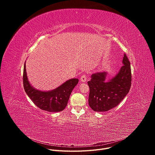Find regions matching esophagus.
I'll use <instances>...</instances> for the list:
<instances>
[{
    "instance_id": "1",
    "label": "esophagus",
    "mask_w": 155,
    "mask_h": 155,
    "mask_svg": "<svg viewBox=\"0 0 155 155\" xmlns=\"http://www.w3.org/2000/svg\"><path fill=\"white\" fill-rule=\"evenodd\" d=\"M80 80L81 82H85L86 81V75L85 74H83L81 76V78H80Z\"/></svg>"
}]
</instances>
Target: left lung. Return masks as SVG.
Returning <instances> with one entry per match:
<instances>
[{
  "mask_svg": "<svg viewBox=\"0 0 155 155\" xmlns=\"http://www.w3.org/2000/svg\"><path fill=\"white\" fill-rule=\"evenodd\" d=\"M122 67L117 75L105 80L107 73L97 72L87 81L90 87L88 103L95 112H107L117 107L129 93L132 81L130 62L124 53Z\"/></svg>",
  "mask_w": 155,
  "mask_h": 155,
  "instance_id": "1",
  "label": "left lung"
}]
</instances>
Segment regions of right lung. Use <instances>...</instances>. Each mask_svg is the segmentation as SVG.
Instances as JSON below:
<instances>
[{"mask_svg":"<svg viewBox=\"0 0 155 155\" xmlns=\"http://www.w3.org/2000/svg\"><path fill=\"white\" fill-rule=\"evenodd\" d=\"M23 78L24 89L29 98L37 107L50 112L62 111L67 106L73 89L78 83V78H72L66 81L56 89L50 91H41L35 90L28 80L25 63Z\"/></svg>","mask_w":155,"mask_h":155,"instance_id":"add662e5","label":"right lung"}]
</instances>
